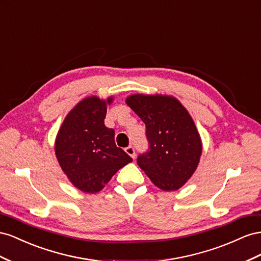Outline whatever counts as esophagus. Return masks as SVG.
<instances>
[{
    "label": "esophagus",
    "instance_id": "1",
    "mask_svg": "<svg viewBox=\"0 0 261 261\" xmlns=\"http://www.w3.org/2000/svg\"><path fill=\"white\" fill-rule=\"evenodd\" d=\"M125 152H126V154H129L132 159H136V150L132 145H129L128 147H125Z\"/></svg>",
    "mask_w": 261,
    "mask_h": 261
}]
</instances>
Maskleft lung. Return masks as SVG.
<instances>
[{
    "mask_svg": "<svg viewBox=\"0 0 261 261\" xmlns=\"http://www.w3.org/2000/svg\"><path fill=\"white\" fill-rule=\"evenodd\" d=\"M125 101L146 128L148 148L138 156V165L159 188L179 189L195 173L202 153L188 111L172 96L132 95Z\"/></svg>",
    "mask_w": 261,
    "mask_h": 261,
    "instance_id": "1",
    "label": "left lung"
}]
</instances>
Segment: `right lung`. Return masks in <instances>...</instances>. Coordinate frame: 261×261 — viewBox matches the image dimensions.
Listing matches in <instances>:
<instances>
[{"instance_id": "add662e5", "label": "right lung", "mask_w": 261, "mask_h": 261, "mask_svg": "<svg viewBox=\"0 0 261 261\" xmlns=\"http://www.w3.org/2000/svg\"><path fill=\"white\" fill-rule=\"evenodd\" d=\"M113 97L107 99L111 103ZM107 103L98 97L80 101L66 116L56 140V155L70 181L80 190L100 191L132 159L115 143L105 125Z\"/></svg>"}]
</instances>
